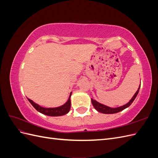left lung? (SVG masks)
I'll return each instance as SVG.
<instances>
[{"instance_id": "obj_1", "label": "left lung", "mask_w": 158, "mask_h": 158, "mask_svg": "<svg viewBox=\"0 0 158 158\" xmlns=\"http://www.w3.org/2000/svg\"><path fill=\"white\" fill-rule=\"evenodd\" d=\"M140 88V84L139 85V87H138V89L136 91V92L135 94V95H133V97L131 98L130 101H129V102H128L125 105H123V106H120V107H115V108L110 107H108L107 106H105V105H103V104H102V103L98 102L96 100H94L92 98L91 99V100H92V103L93 105V106L94 107V108L96 109L98 112H100L102 113H104V114L117 113H118V112L123 111V110L128 107L129 106H131L132 103L134 102V100L135 99L136 97L137 96L138 92H139Z\"/></svg>"}]
</instances>
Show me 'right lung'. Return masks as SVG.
<instances>
[{
  "label": "right lung",
  "mask_w": 158,
  "mask_h": 158,
  "mask_svg": "<svg viewBox=\"0 0 158 158\" xmlns=\"http://www.w3.org/2000/svg\"><path fill=\"white\" fill-rule=\"evenodd\" d=\"M71 95H72V92H70V94L69 98L67 100V102H66L64 104H63V106L57 107L45 108V107L40 106V105H38L34 102H33L31 99L29 98H27V99L28 101L30 102V103L32 105L33 107L40 113L45 114V115H47V116L59 117V116L64 115V114H67L69 112L70 109V106H71V102H70Z\"/></svg>",
  "instance_id": "1"
}]
</instances>
